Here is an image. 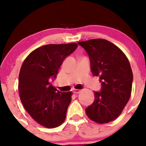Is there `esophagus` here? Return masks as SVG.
Masks as SVG:
<instances>
[{"instance_id":"esophagus-1","label":"esophagus","mask_w":146,"mask_h":146,"mask_svg":"<svg viewBox=\"0 0 146 146\" xmlns=\"http://www.w3.org/2000/svg\"><path fill=\"white\" fill-rule=\"evenodd\" d=\"M81 92V90H78V89H74L73 90V92L74 94H79Z\"/></svg>"}]
</instances>
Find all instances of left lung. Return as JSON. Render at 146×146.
I'll use <instances>...</instances> for the list:
<instances>
[{
	"label": "left lung",
	"instance_id": "8db88e82",
	"mask_svg": "<svg viewBox=\"0 0 146 146\" xmlns=\"http://www.w3.org/2000/svg\"><path fill=\"white\" fill-rule=\"evenodd\" d=\"M89 56L93 76H100V92L86 109L88 117L99 124L108 123L121 114L131 96L133 74L125 54L106 40L92 39L79 42Z\"/></svg>",
	"mask_w": 146,
	"mask_h": 146
}]
</instances>
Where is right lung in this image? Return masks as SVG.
I'll return each mask as SVG.
<instances>
[{
  "instance_id": "1",
  "label": "right lung",
  "mask_w": 146,
  "mask_h": 146,
  "mask_svg": "<svg viewBox=\"0 0 146 146\" xmlns=\"http://www.w3.org/2000/svg\"><path fill=\"white\" fill-rule=\"evenodd\" d=\"M76 43L44 45L23 61L19 76V93L23 107L42 126L55 128L65 121L72 92L58 91L51 86L65 58L77 48Z\"/></svg>"
}]
</instances>
